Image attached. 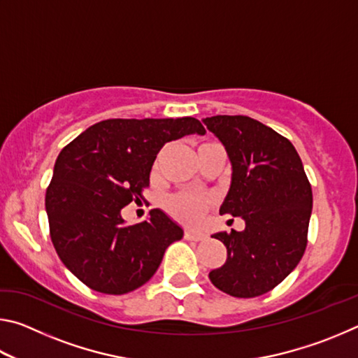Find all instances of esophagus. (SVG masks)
Here are the masks:
<instances>
[{"instance_id":"obj_1","label":"esophagus","mask_w":358,"mask_h":358,"mask_svg":"<svg viewBox=\"0 0 358 358\" xmlns=\"http://www.w3.org/2000/svg\"><path fill=\"white\" fill-rule=\"evenodd\" d=\"M185 238L186 240H194V241H201V240L205 238V235L203 234H194V232H191V230H186Z\"/></svg>"}]
</instances>
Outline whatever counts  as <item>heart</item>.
Here are the masks:
<instances>
[{"instance_id": "heart-1", "label": "heart", "mask_w": 358, "mask_h": 358, "mask_svg": "<svg viewBox=\"0 0 358 358\" xmlns=\"http://www.w3.org/2000/svg\"><path fill=\"white\" fill-rule=\"evenodd\" d=\"M210 207V199L194 196V194L178 192L167 199L166 208L175 220L189 226H197L203 220V215Z\"/></svg>"}]
</instances>
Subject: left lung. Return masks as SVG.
<instances>
[{"instance_id":"left-lung-1","label":"left lung","mask_w":358,"mask_h":358,"mask_svg":"<svg viewBox=\"0 0 358 358\" xmlns=\"http://www.w3.org/2000/svg\"><path fill=\"white\" fill-rule=\"evenodd\" d=\"M232 162V183L221 215L243 217L245 230L215 234L227 260L210 271L215 286L238 299L275 289L305 254L313 191L289 138L245 115L205 118Z\"/></svg>"}]
</instances>
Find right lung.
I'll use <instances>...</instances> for the list:
<instances>
[{
	"mask_svg": "<svg viewBox=\"0 0 358 358\" xmlns=\"http://www.w3.org/2000/svg\"><path fill=\"white\" fill-rule=\"evenodd\" d=\"M205 134L183 118L99 121L58 155L45 191L50 238L62 262L85 286L123 295L156 273L169 245L183 237L164 211L124 226L121 210L143 199L156 155L167 142Z\"/></svg>",
	"mask_w": 358,
	"mask_h": 358,
	"instance_id": "1",
	"label": "right lung"
}]
</instances>
